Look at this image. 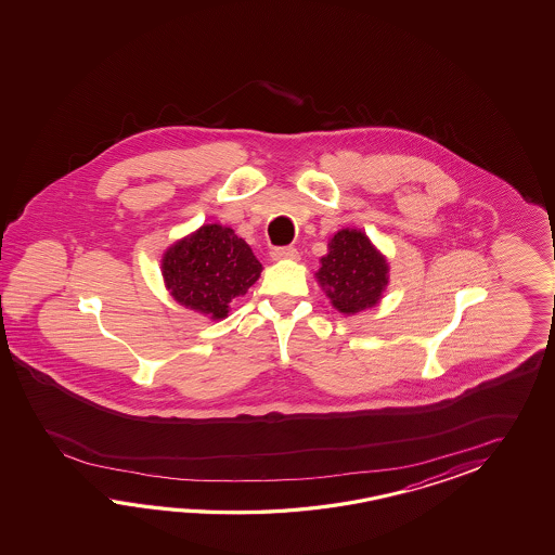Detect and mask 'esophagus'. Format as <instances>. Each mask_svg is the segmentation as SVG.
Wrapping results in <instances>:
<instances>
[{"label": "esophagus", "instance_id": "34e87169", "mask_svg": "<svg viewBox=\"0 0 555 555\" xmlns=\"http://www.w3.org/2000/svg\"><path fill=\"white\" fill-rule=\"evenodd\" d=\"M270 256L273 261L299 260V251L295 248H273Z\"/></svg>", "mask_w": 555, "mask_h": 555}]
</instances>
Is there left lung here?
<instances>
[{"instance_id": "obj_1", "label": "left lung", "mask_w": 555, "mask_h": 555, "mask_svg": "<svg viewBox=\"0 0 555 555\" xmlns=\"http://www.w3.org/2000/svg\"><path fill=\"white\" fill-rule=\"evenodd\" d=\"M319 263L315 280L343 315L378 306L389 285V261L357 228H343L333 234Z\"/></svg>"}]
</instances>
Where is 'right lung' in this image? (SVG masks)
Segmentation results:
<instances>
[{
  "label": "right lung",
  "mask_w": 555,
  "mask_h": 555,
  "mask_svg": "<svg viewBox=\"0 0 555 555\" xmlns=\"http://www.w3.org/2000/svg\"><path fill=\"white\" fill-rule=\"evenodd\" d=\"M261 263L232 228L204 224L166 248L160 260L172 299L204 318H228L234 297L260 280Z\"/></svg>",
  "instance_id": "add662e5"
}]
</instances>
